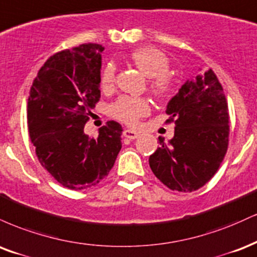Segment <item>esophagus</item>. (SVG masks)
I'll return each mask as SVG.
<instances>
[{
  "mask_svg": "<svg viewBox=\"0 0 257 257\" xmlns=\"http://www.w3.org/2000/svg\"><path fill=\"white\" fill-rule=\"evenodd\" d=\"M122 135H123V137L128 138V140H136V138L140 136V132L135 131V130H128L127 128V130H123Z\"/></svg>",
  "mask_w": 257,
  "mask_h": 257,
  "instance_id": "1",
  "label": "esophagus"
}]
</instances>
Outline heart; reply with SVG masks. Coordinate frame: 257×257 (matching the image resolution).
<instances>
[{"label":"heart","mask_w":257,"mask_h":257,"mask_svg":"<svg viewBox=\"0 0 257 257\" xmlns=\"http://www.w3.org/2000/svg\"><path fill=\"white\" fill-rule=\"evenodd\" d=\"M130 59L134 62L142 73L150 79V87L156 96H167L172 91L173 81L167 73L170 68L168 57L162 51L155 48H140L132 51ZM116 67L114 63H107L101 73V86L103 89H110L115 80ZM113 115L121 121L135 125L141 116L146 115L149 111V104L144 98L130 97L123 96L120 97L111 107Z\"/></svg>","instance_id":"1"}]
</instances>
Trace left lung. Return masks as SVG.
<instances>
[{"label":"left lung","mask_w":257,"mask_h":257,"mask_svg":"<svg viewBox=\"0 0 257 257\" xmlns=\"http://www.w3.org/2000/svg\"><path fill=\"white\" fill-rule=\"evenodd\" d=\"M166 113L176 125L174 136L167 144L159 138L150 168L171 190L195 191L216 173L227 152V101L212 69L186 80Z\"/></svg>","instance_id":"8db88e82"}]
</instances>
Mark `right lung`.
<instances>
[{"label": "right lung", "mask_w": 257, "mask_h": 257, "mask_svg": "<svg viewBox=\"0 0 257 257\" xmlns=\"http://www.w3.org/2000/svg\"><path fill=\"white\" fill-rule=\"evenodd\" d=\"M104 47L85 43L50 56L33 80L27 126L41 165L65 188L101 182L121 149V125L108 121L98 137L84 134L90 109L101 97Z\"/></svg>", "instance_id": "obj_1"}]
</instances>
